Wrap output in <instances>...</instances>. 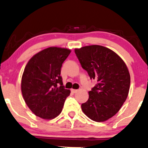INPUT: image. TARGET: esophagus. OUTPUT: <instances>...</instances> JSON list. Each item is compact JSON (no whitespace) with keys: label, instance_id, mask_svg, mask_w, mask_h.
Segmentation results:
<instances>
[{"label":"esophagus","instance_id":"esophagus-1","mask_svg":"<svg viewBox=\"0 0 148 148\" xmlns=\"http://www.w3.org/2000/svg\"><path fill=\"white\" fill-rule=\"evenodd\" d=\"M71 91L72 93H77V92L78 90H77V89H72L71 90Z\"/></svg>","mask_w":148,"mask_h":148}]
</instances>
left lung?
I'll return each instance as SVG.
<instances>
[{
  "label": "left lung",
  "instance_id": "obj_1",
  "mask_svg": "<svg viewBox=\"0 0 148 148\" xmlns=\"http://www.w3.org/2000/svg\"><path fill=\"white\" fill-rule=\"evenodd\" d=\"M81 67L91 79L97 81L81 104L83 113L92 120L102 122L115 115L127 99L130 75L125 63L111 49L90 45L75 49Z\"/></svg>",
  "mask_w": 148,
  "mask_h": 148
}]
</instances>
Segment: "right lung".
<instances>
[{"label":"right lung","instance_id":"add662e5","mask_svg":"<svg viewBox=\"0 0 148 148\" xmlns=\"http://www.w3.org/2000/svg\"><path fill=\"white\" fill-rule=\"evenodd\" d=\"M70 53L67 49L49 47L34 55L25 68L21 80L23 98L40 118L51 119L59 115L70 95L61 76L62 64Z\"/></svg>","mask_w":148,"mask_h":148}]
</instances>
